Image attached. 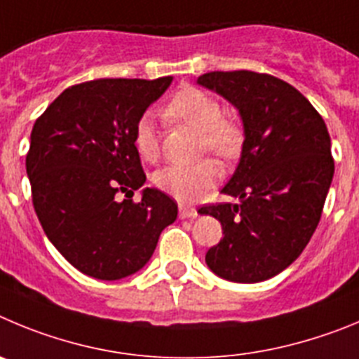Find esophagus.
<instances>
[{"mask_svg":"<svg viewBox=\"0 0 359 359\" xmlns=\"http://www.w3.org/2000/svg\"><path fill=\"white\" fill-rule=\"evenodd\" d=\"M179 216H180V218H196V216H198V211H196L193 205H186V203H180Z\"/></svg>","mask_w":359,"mask_h":359,"instance_id":"1","label":"esophagus"}]
</instances>
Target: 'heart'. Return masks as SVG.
Returning <instances> with one entry per match:
<instances>
[{"mask_svg": "<svg viewBox=\"0 0 359 359\" xmlns=\"http://www.w3.org/2000/svg\"><path fill=\"white\" fill-rule=\"evenodd\" d=\"M164 118L173 123L191 127L202 135V147L218 157L231 159L238 156L243 147V128L236 121L224 118L222 103L215 96L195 89L182 87L164 107ZM134 144L141 159L156 163L161 154L156 125L150 116L137 119L134 127ZM219 177V170L212 161H200L182 166L170 164L161 168L154 175L157 189L172 195L180 202H191L209 191Z\"/></svg>", "mask_w": 359, "mask_h": 359, "instance_id": "heart-1", "label": "heart"}]
</instances>
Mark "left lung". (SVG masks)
Masks as SVG:
<instances>
[{"instance_id":"obj_1","label":"left lung","mask_w":359,"mask_h":359,"mask_svg":"<svg viewBox=\"0 0 359 359\" xmlns=\"http://www.w3.org/2000/svg\"><path fill=\"white\" fill-rule=\"evenodd\" d=\"M196 83L234 105L245 137L222 189L238 202L198 209L224 229L205 263L232 283L272 279L302 254L320 222L334 175L327 127L295 87L272 75L212 71Z\"/></svg>"}]
</instances>
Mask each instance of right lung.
Listing matches in <instances>:
<instances>
[{"mask_svg":"<svg viewBox=\"0 0 359 359\" xmlns=\"http://www.w3.org/2000/svg\"><path fill=\"white\" fill-rule=\"evenodd\" d=\"M173 76L100 79L67 87L35 121L27 173L37 218L76 270L118 280L150 261L177 203L147 182L134 127ZM118 192L131 195L119 203Z\"/></svg>","mask_w":359,"mask_h":359,"instance_id":"add662e5","label":"right lung"}]
</instances>
